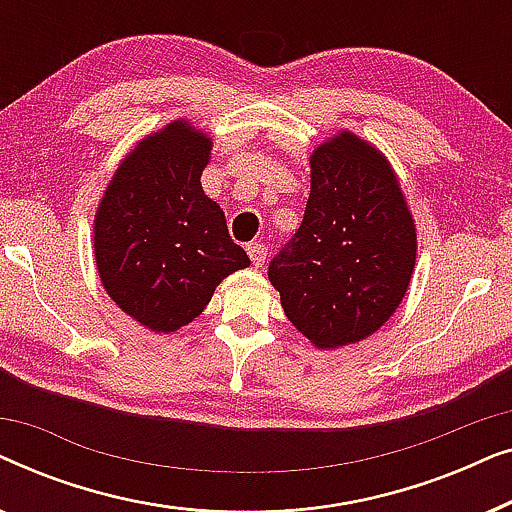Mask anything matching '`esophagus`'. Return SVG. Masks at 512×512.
I'll return each mask as SVG.
<instances>
[{
	"mask_svg": "<svg viewBox=\"0 0 512 512\" xmlns=\"http://www.w3.org/2000/svg\"><path fill=\"white\" fill-rule=\"evenodd\" d=\"M247 254L251 258V263H254L256 268H261V265L265 263V254H268V251H265V244L251 242V244H247Z\"/></svg>",
	"mask_w": 512,
	"mask_h": 512,
	"instance_id": "esophagus-1",
	"label": "esophagus"
}]
</instances>
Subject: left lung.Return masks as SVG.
I'll return each mask as SVG.
<instances>
[{
  "label": "left lung",
  "mask_w": 512,
  "mask_h": 512,
  "mask_svg": "<svg viewBox=\"0 0 512 512\" xmlns=\"http://www.w3.org/2000/svg\"><path fill=\"white\" fill-rule=\"evenodd\" d=\"M296 235L268 265L286 317L333 349L375 333L415 270L417 233L387 158L352 132L321 144Z\"/></svg>",
  "instance_id": "8db88e82"
}]
</instances>
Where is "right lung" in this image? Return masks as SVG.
<instances>
[{"instance_id":"1","label":"right lung","mask_w":512,"mask_h":512,"mask_svg":"<svg viewBox=\"0 0 512 512\" xmlns=\"http://www.w3.org/2000/svg\"><path fill=\"white\" fill-rule=\"evenodd\" d=\"M212 142L186 121L142 139L95 216V263L111 300L156 333L205 310L223 277L249 265L223 209L202 191Z\"/></svg>"}]
</instances>
